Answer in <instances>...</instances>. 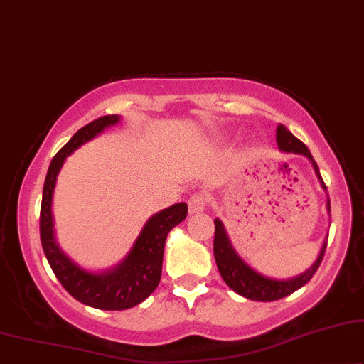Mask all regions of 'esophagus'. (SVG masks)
Instances as JSON below:
<instances>
[{"instance_id": "34e87169", "label": "esophagus", "mask_w": 364, "mask_h": 364, "mask_svg": "<svg viewBox=\"0 0 364 364\" xmlns=\"http://www.w3.org/2000/svg\"><path fill=\"white\" fill-rule=\"evenodd\" d=\"M206 205H208V198L205 193H193L190 196V200H188V208H190V213L191 215H196V213H201L206 210Z\"/></svg>"}]
</instances>
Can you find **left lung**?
<instances>
[{
  "mask_svg": "<svg viewBox=\"0 0 364 364\" xmlns=\"http://www.w3.org/2000/svg\"><path fill=\"white\" fill-rule=\"evenodd\" d=\"M276 141H278V148L281 151L304 154V156L311 159L314 171H316L319 181H321V186L326 190V185H324L321 174H319L318 164L313 159L306 144L299 141L296 136H293V133L288 132L287 126L283 124H278V128H276ZM326 208L328 211H331L329 198H328ZM213 250H215V259H216L218 269H220L221 278L225 279V283L232 289V291H236L238 294H241V296L248 299H253V301H276V299H281L288 296V294L294 293L296 289L304 287V284L313 278L323 261L324 251H326V241L323 243L318 259L314 261L311 268L304 271L303 274L296 276V278L283 279V281L266 278V276L256 273L255 269H251L250 266L235 253V250H232L230 240H228L225 228H223V223L220 220H215V245H213Z\"/></svg>",
  "mask_w": 364,
  "mask_h": 364,
  "instance_id": "8db88e82",
  "label": "left lung"
}]
</instances>
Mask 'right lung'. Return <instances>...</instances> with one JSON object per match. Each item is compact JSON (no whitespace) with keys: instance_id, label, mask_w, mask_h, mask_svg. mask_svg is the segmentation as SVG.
Masks as SVG:
<instances>
[{"instance_id":"1","label":"right lung","mask_w":364,"mask_h":364,"mask_svg":"<svg viewBox=\"0 0 364 364\" xmlns=\"http://www.w3.org/2000/svg\"><path fill=\"white\" fill-rule=\"evenodd\" d=\"M118 121L119 116L116 114L101 116L91 121L77 129L75 136L55 154L48 169L45 186H43L40 213L43 251L63 288L80 303L88 304L91 308L111 309V311L136 306L156 289L161 279L163 251L168 232L188 215L186 203H176L149 218L129 255L116 268L105 273H90V271L81 269L65 253H61L53 236L51 215L53 191H55L58 173L66 156H70L76 148L93 139L105 128L116 124Z\"/></svg>"}]
</instances>
